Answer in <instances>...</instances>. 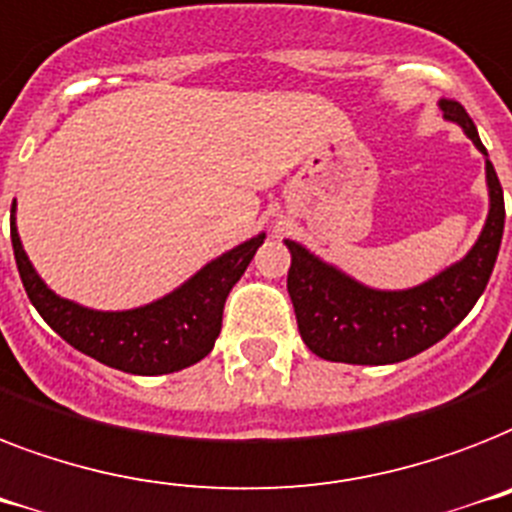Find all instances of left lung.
Returning <instances> with one entry per match:
<instances>
[{
	"instance_id": "left-lung-1",
	"label": "left lung",
	"mask_w": 512,
	"mask_h": 512,
	"mask_svg": "<svg viewBox=\"0 0 512 512\" xmlns=\"http://www.w3.org/2000/svg\"><path fill=\"white\" fill-rule=\"evenodd\" d=\"M447 121L465 129L484 155L476 126L457 100L439 102ZM489 216L476 245L433 280L410 290H372L320 261L304 245L290 251L288 293L298 333L312 354L346 365H394L439 343L473 309L492 277L505 230V200L492 161L486 158Z\"/></svg>"
}]
</instances>
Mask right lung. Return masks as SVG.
<instances>
[{
	"mask_svg": "<svg viewBox=\"0 0 512 512\" xmlns=\"http://www.w3.org/2000/svg\"><path fill=\"white\" fill-rule=\"evenodd\" d=\"M10 237L23 288L44 322L81 354L132 375H166L185 370L206 357L222 330L224 301L230 296L232 285L243 277L256 248L264 243V235L245 240L243 245L206 264L182 288L153 304L129 312H94L55 296L36 275L20 245L15 203Z\"/></svg>",
	"mask_w": 512,
	"mask_h": 512,
	"instance_id": "add662e5",
	"label": "right lung"
}]
</instances>
